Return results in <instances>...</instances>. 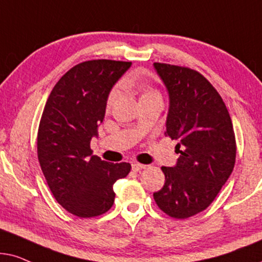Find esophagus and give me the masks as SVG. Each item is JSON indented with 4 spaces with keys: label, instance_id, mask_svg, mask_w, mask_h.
<instances>
[{
    "label": "esophagus",
    "instance_id": "obj_1",
    "mask_svg": "<svg viewBox=\"0 0 262 262\" xmlns=\"http://www.w3.org/2000/svg\"><path fill=\"white\" fill-rule=\"evenodd\" d=\"M132 169H133L134 171H140V170H142V169H146V165H144V164L133 163L132 164Z\"/></svg>",
    "mask_w": 262,
    "mask_h": 262
}]
</instances>
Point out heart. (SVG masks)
I'll return each mask as SVG.
<instances>
[{
  "label": "heart",
  "mask_w": 262,
  "mask_h": 262,
  "mask_svg": "<svg viewBox=\"0 0 262 262\" xmlns=\"http://www.w3.org/2000/svg\"><path fill=\"white\" fill-rule=\"evenodd\" d=\"M132 85L137 87V90L139 91V93H140V99L142 98H146V97H149V96H155L156 93L153 92V91L149 89L147 85H145V83H140V82H133ZM117 96H118V91L117 90H114L113 92L110 93L109 98H107V106H111L113 104L116 102L117 99Z\"/></svg>",
  "instance_id": "1"
}]
</instances>
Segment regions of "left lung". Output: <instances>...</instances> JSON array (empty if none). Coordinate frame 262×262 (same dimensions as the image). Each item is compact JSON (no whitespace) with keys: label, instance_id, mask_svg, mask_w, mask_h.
<instances>
[{"label":"left lung","instance_id":"8db88e82","mask_svg":"<svg viewBox=\"0 0 262 262\" xmlns=\"http://www.w3.org/2000/svg\"><path fill=\"white\" fill-rule=\"evenodd\" d=\"M169 95L166 132L177 140L173 166H162L163 188L153 193L164 213L186 219L206 210L231 175L235 133L222 97L200 73L153 63Z\"/></svg>","mask_w":262,"mask_h":262}]
</instances>
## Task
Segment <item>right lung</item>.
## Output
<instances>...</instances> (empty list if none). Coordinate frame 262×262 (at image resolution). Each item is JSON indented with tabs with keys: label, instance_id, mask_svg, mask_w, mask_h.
Returning a JSON list of instances; mask_svg holds the SVG:
<instances>
[{
	"label": "right lung",
	"instance_id": "obj_1",
	"mask_svg": "<svg viewBox=\"0 0 262 262\" xmlns=\"http://www.w3.org/2000/svg\"><path fill=\"white\" fill-rule=\"evenodd\" d=\"M132 62L93 60L76 64L58 80L38 129V159L51 193L80 218L105 213L115 200L114 183L129 163H107L92 155V138L105 116L109 95Z\"/></svg>",
	"mask_w": 262,
	"mask_h": 262
}]
</instances>
